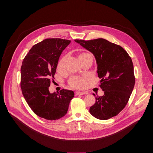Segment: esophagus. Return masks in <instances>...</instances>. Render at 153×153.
Returning <instances> with one entry per match:
<instances>
[{"instance_id":"34e87169","label":"esophagus","mask_w":153,"mask_h":153,"mask_svg":"<svg viewBox=\"0 0 153 153\" xmlns=\"http://www.w3.org/2000/svg\"><path fill=\"white\" fill-rule=\"evenodd\" d=\"M86 92H80V91H76L75 93V95L76 96H78V95H83V94H86Z\"/></svg>"}]
</instances>
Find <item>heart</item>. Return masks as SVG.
<instances>
[{"label": "heart", "instance_id": "1", "mask_svg": "<svg viewBox=\"0 0 153 153\" xmlns=\"http://www.w3.org/2000/svg\"><path fill=\"white\" fill-rule=\"evenodd\" d=\"M90 54L87 53H82L79 55V59L81 58L89 55ZM66 60H67V56H63L59 62L57 68L58 69H63L65 67V64H66ZM70 85L74 88H83L84 87L86 86V79L80 77H72L70 80Z\"/></svg>", "mask_w": 153, "mask_h": 153}]
</instances>
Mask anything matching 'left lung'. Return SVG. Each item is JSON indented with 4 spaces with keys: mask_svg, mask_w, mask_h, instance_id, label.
Segmentation results:
<instances>
[{
    "mask_svg": "<svg viewBox=\"0 0 153 153\" xmlns=\"http://www.w3.org/2000/svg\"><path fill=\"white\" fill-rule=\"evenodd\" d=\"M74 41L94 56L102 96H96L90 113L100 120L117 116L125 107L135 84L131 59L120 45L104 39ZM95 96V95H94Z\"/></svg>",
    "mask_w": 153,
    "mask_h": 153,
    "instance_id": "1",
    "label": "left lung"
}]
</instances>
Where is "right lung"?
<instances>
[{
	"mask_svg": "<svg viewBox=\"0 0 153 153\" xmlns=\"http://www.w3.org/2000/svg\"><path fill=\"white\" fill-rule=\"evenodd\" d=\"M71 41L47 39L34 45L22 65L20 87L29 106L38 116L56 120L67 114L73 91L50 93L51 78H54L59 57Z\"/></svg>",
	"mask_w": 153,
	"mask_h": 153,
	"instance_id": "right-lung-1",
	"label": "right lung"
}]
</instances>
